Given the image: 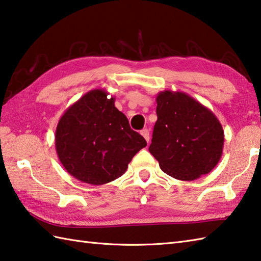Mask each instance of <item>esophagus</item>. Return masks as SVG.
<instances>
[{"instance_id": "esophagus-1", "label": "esophagus", "mask_w": 261, "mask_h": 261, "mask_svg": "<svg viewBox=\"0 0 261 261\" xmlns=\"http://www.w3.org/2000/svg\"><path fill=\"white\" fill-rule=\"evenodd\" d=\"M141 136L145 138L146 139V141L147 142H149V140H150V132H149V130L148 129H143V130H141Z\"/></svg>"}]
</instances>
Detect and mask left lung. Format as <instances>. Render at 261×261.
Segmentation results:
<instances>
[{
	"label": "left lung",
	"mask_w": 261,
	"mask_h": 261,
	"mask_svg": "<svg viewBox=\"0 0 261 261\" xmlns=\"http://www.w3.org/2000/svg\"><path fill=\"white\" fill-rule=\"evenodd\" d=\"M157 122L149 151L166 174L194 180L222 157L224 131L212 111L182 92L158 93Z\"/></svg>",
	"instance_id": "left-lung-1"
}]
</instances>
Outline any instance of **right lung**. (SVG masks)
<instances>
[{
  "instance_id": "add662e5",
  "label": "right lung",
  "mask_w": 261,
  "mask_h": 261,
  "mask_svg": "<svg viewBox=\"0 0 261 261\" xmlns=\"http://www.w3.org/2000/svg\"><path fill=\"white\" fill-rule=\"evenodd\" d=\"M105 90H92L70 105L57 124L55 147L60 163L86 184L103 185L119 178L147 146Z\"/></svg>"
}]
</instances>
